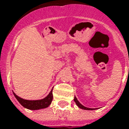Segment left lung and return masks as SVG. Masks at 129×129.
<instances>
[{
	"label": "left lung",
	"instance_id": "1",
	"mask_svg": "<svg viewBox=\"0 0 129 129\" xmlns=\"http://www.w3.org/2000/svg\"><path fill=\"white\" fill-rule=\"evenodd\" d=\"M74 101L75 102V103L77 104V105L80 108H81V109H84V110H93V108H87V107H85V106H84L82 105V104H81L79 103V102L78 100H77V99L75 97Z\"/></svg>",
	"mask_w": 129,
	"mask_h": 129
}]
</instances>
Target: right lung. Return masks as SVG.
Segmentation results:
<instances>
[{"label":"right lung","mask_w":129,"mask_h":129,"mask_svg":"<svg viewBox=\"0 0 129 129\" xmlns=\"http://www.w3.org/2000/svg\"><path fill=\"white\" fill-rule=\"evenodd\" d=\"M13 93L16 98V100L18 101V102L20 103L23 107L29 109V110H39V109H41V108H47L50 105L51 102L52 101V98H53L52 90H51L50 92L48 94L47 97L40 100H24V99H22L21 97L17 96L14 92H13Z\"/></svg>","instance_id":"add662e5"}]
</instances>
